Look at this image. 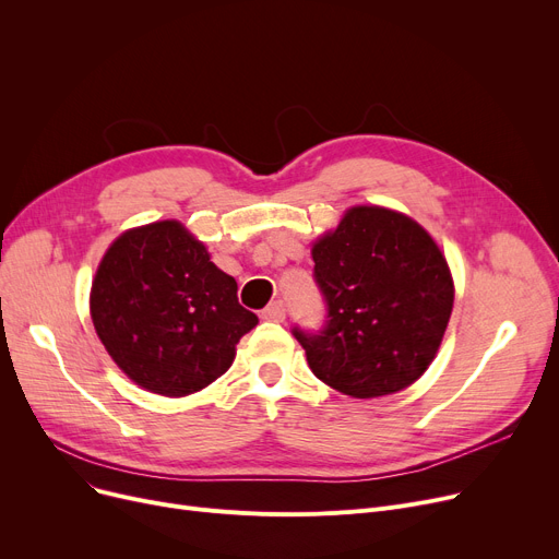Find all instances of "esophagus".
I'll return each mask as SVG.
<instances>
[{"label": "esophagus", "mask_w": 559, "mask_h": 559, "mask_svg": "<svg viewBox=\"0 0 559 559\" xmlns=\"http://www.w3.org/2000/svg\"><path fill=\"white\" fill-rule=\"evenodd\" d=\"M264 321H283L285 319V304L283 301H272L267 308L260 314Z\"/></svg>", "instance_id": "obj_1"}]
</instances>
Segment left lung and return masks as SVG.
Listing matches in <instances>:
<instances>
[{
  "mask_svg": "<svg viewBox=\"0 0 559 559\" xmlns=\"http://www.w3.org/2000/svg\"><path fill=\"white\" fill-rule=\"evenodd\" d=\"M329 306L321 335L295 337L312 373L354 399L396 394L424 376L444 340L455 285L444 251L405 213L350 205L312 242Z\"/></svg>",
  "mask_w": 559,
  "mask_h": 559,
  "instance_id": "obj_1",
  "label": "left lung"
}]
</instances>
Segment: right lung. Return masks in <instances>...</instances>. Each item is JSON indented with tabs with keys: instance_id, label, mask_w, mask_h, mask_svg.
Masks as SVG:
<instances>
[{
	"instance_id": "1",
	"label": "right lung",
	"mask_w": 559,
	"mask_h": 559,
	"mask_svg": "<svg viewBox=\"0 0 559 559\" xmlns=\"http://www.w3.org/2000/svg\"><path fill=\"white\" fill-rule=\"evenodd\" d=\"M91 317L124 376L169 399L209 388L258 324L238 304L235 278L176 219L135 226L112 240L93 278Z\"/></svg>"
}]
</instances>
